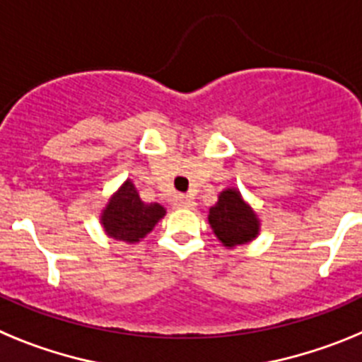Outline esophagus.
Instances as JSON below:
<instances>
[{
    "instance_id": "esophagus-1",
    "label": "esophagus",
    "mask_w": 362,
    "mask_h": 362,
    "mask_svg": "<svg viewBox=\"0 0 362 362\" xmlns=\"http://www.w3.org/2000/svg\"><path fill=\"white\" fill-rule=\"evenodd\" d=\"M194 199L188 196H177L175 197V206L177 209H194Z\"/></svg>"
}]
</instances>
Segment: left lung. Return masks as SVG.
<instances>
[{
    "label": "left lung",
    "instance_id": "8db88e82",
    "mask_svg": "<svg viewBox=\"0 0 362 362\" xmlns=\"http://www.w3.org/2000/svg\"><path fill=\"white\" fill-rule=\"evenodd\" d=\"M209 223L216 238L226 248L254 241L261 230V221L238 188H225L210 206Z\"/></svg>",
    "mask_w": 362,
    "mask_h": 362
}]
</instances>
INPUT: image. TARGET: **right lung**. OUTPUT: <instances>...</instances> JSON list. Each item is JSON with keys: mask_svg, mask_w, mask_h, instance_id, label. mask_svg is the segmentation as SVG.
Wrapping results in <instances>:
<instances>
[{"mask_svg": "<svg viewBox=\"0 0 362 362\" xmlns=\"http://www.w3.org/2000/svg\"><path fill=\"white\" fill-rule=\"evenodd\" d=\"M166 210L159 203H145L136 185L127 179L101 210V226L108 238L136 245L153 230Z\"/></svg>", "mask_w": 362, "mask_h": 362, "instance_id": "add662e5", "label": "right lung"}]
</instances>
